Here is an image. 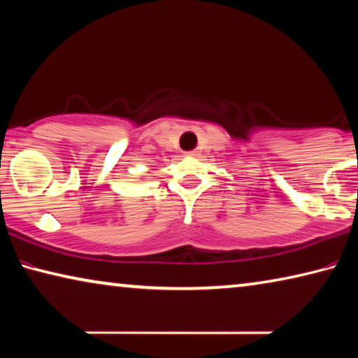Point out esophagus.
<instances>
[{"instance_id": "1", "label": "esophagus", "mask_w": 358, "mask_h": 358, "mask_svg": "<svg viewBox=\"0 0 358 358\" xmlns=\"http://www.w3.org/2000/svg\"><path fill=\"white\" fill-rule=\"evenodd\" d=\"M186 155H188V156H199V151L192 150V151H188V152H186Z\"/></svg>"}]
</instances>
